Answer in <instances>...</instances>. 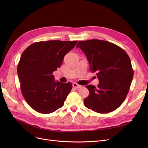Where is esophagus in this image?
Listing matches in <instances>:
<instances>
[{
    "mask_svg": "<svg viewBox=\"0 0 148 148\" xmlns=\"http://www.w3.org/2000/svg\"><path fill=\"white\" fill-rule=\"evenodd\" d=\"M73 87L74 88H76V89H79L80 88H82V86H81V85L74 83H73Z\"/></svg>",
    "mask_w": 148,
    "mask_h": 148,
    "instance_id": "obj_1",
    "label": "esophagus"
}]
</instances>
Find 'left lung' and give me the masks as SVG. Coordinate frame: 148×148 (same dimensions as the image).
I'll return each mask as SVG.
<instances>
[{"label":"left lung","mask_w":148,"mask_h":148,"mask_svg":"<svg viewBox=\"0 0 148 148\" xmlns=\"http://www.w3.org/2000/svg\"><path fill=\"white\" fill-rule=\"evenodd\" d=\"M77 47L85 53L90 70L99 81L97 87L86 86L89 94L84 100L85 106L101 114L117 109L126 98L133 77L128 55L115 44L99 39L79 41Z\"/></svg>","instance_id":"left-lung-1"}]
</instances>
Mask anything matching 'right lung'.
<instances>
[{
	"label": "right lung",
	"mask_w": 148,
	"mask_h": 148,
	"mask_svg": "<svg viewBox=\"0 0 148 148\" xmlns=\"http://www.w3.org/2000/svg\"><path fill=\"white\" fill-rule=\"evenodd\" d=\"M77 42H37L22 53L17 67L21 91L26 102L36 111L47 114L63 106L72 84L56 82L52 73Z\"/></svg>",
	"instance_id": "1"
}]
</instances>
